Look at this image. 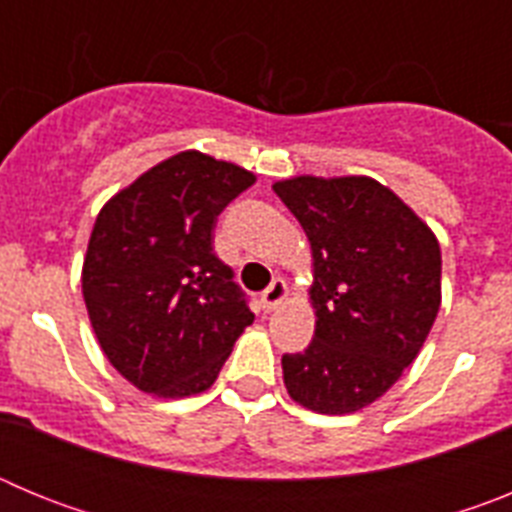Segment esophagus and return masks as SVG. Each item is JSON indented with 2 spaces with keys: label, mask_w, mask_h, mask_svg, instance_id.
Masks as SVG:
<instances>
[{
  "label": "esophagus",
  "mask_w": 512,
  "mask_h": 512,
  "mask_svg": "<svg viewBox=\"0 0 512 512\" xmlns=\"http://www.w3.org/2000/svg\"><path fill=\"white\" fill-rule=\"evenodd\" d=\"M287 295H289L287 282H284V279H274V282L264 289L261 305H264V310H274V307H279L284 300H287Z\"/></svg>",
  "instance_id": "esophagus-1"
}]
</instances>
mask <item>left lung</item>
Segmentation results:
<instances>
[{
	"label": "left lung",
	"instance_id": "8db88e82",
	"mask_svg": "<svg viewBox=\"0 0 512 512\" xmlns=\"http://www.w3.org/2000/svg\"><path fill=\"white\" fill-rule=\"evenodd\" d=\"M312 248L315 336L284 354L289 397L323 415L372 405L413 364L441 307V248L392 189L369 176L274 184Z\"/></svg>",
	"mask_w": 512,
	"mask_h": 512
}]
</instances>
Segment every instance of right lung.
I'll use <instances>...</instances> for the list:
<instances>
[{
	"label": "right lung",
	"instance_id": "obj_1",
	"mask_svg": "<svg viewBox=\"0 0 512 512\" xmlns=\"http://www.w3.org/2000/svg\"><path fill=\"white\" fill-rule=\"evenodd\" d=\"M253 182L241 166L182 151L99 210L81 292L104 356L140 392H205L253 323L212 251L217 215Z\"/></svg>",
	"mask_w": 512,
	"mask_h": 512
}]
</instances>
